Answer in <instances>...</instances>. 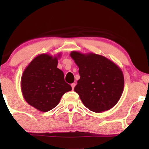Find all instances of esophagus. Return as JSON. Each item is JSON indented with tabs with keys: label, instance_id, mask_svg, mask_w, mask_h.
Wrapping results in <instances>:
<instances>
[{
	"label": "esophagus",
	"instance_id": "1",
	"mask_svg": "<svg viewBox=\"0 0 149 149\" xmlns=\"http://www.w3.org/2000/svg\"><path fill=\"white\" fill-rule=\"evenodd\" d=\"M71 87H72V89H74V87H75V83H72V84H71Z\"/></svg>",
	"mask_w": 149,
	"mask_h": 149
}]
</instances>
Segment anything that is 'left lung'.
Here are the masks:
<instances>
[{
  "mask_svg": "<svg viewBox=\"0 0 149 149\" xmlns=\"http://www.w3.org/2000/svg\"><path fill=\"white\" fill-rule=\"evenodd\" d=\"M71 58L79 67L80 79L74 90L83 104L95 113L112 109L123 91L121 69L113 61L100 55L73 51Z\"/></svg>",
  "mask_w": 149,
  "mask_h": 149,
  "instance_id": "1",
  "label": "left lung"
}]
</instances>
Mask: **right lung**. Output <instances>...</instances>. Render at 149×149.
<instances>
[{"label": "right lung", "instance_id": "1", "mask_svg": "<svg viewBox=\"0 0 149 149\" xmlns=\"http://www.w3.org/2000/svg\"><path fill=\"white\" fill-rule=\"evenodd\" d=\"M61 54L52 56L38 55L22 74L21 89L28 104L41 112L49 111L60 102L61 97L72 87L64 81V72L58 67Z\"/></svg>", "mask_w": 149, "mask_h": 149}]
</instances>
